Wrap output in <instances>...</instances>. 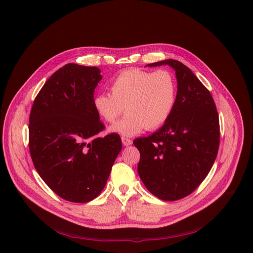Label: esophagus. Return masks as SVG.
I'll return each mask as SVG.
<instances>
[{"label":"esophagus","mask_w":253,"mask_h":253,"mask_svg":"<svg viewBox=\"0 0 253 253\" xmlns=\"http://www.w3.org/2000/svg\"><path fill=\"white\" fill-rule=\"evenodd\" d=\"M122 142H123V145L124 146H130V145H132V140H131L130 138H127V137H122Z\"/></svg>","instance_id":"obj_1"}]
</instances>
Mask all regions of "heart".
I'll return each mask as SVG.
<instances>
[{
  "label": "heart",
  "mask_w": 253,
  "mask_h": 253,
  "mask_svg": "<svg viewBox=\"0 0 253 253\" xmlns=\"http://www.w3.org/2000/svg\"><path fill=\"white\" fill-rule=\"evenodd\" d=\"M111 93L94 96L95 112L105 122L113 123L125 107L127 114L109 127V131L133 136L167 122L177 102V82L168 70L129 69L113 81Z\"/></svg>",
  "instance_id": "1"
}]
</instances>
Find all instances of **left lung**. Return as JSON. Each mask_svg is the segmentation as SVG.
I'll list each match as a JSON object with an SVG mask.
<instances>
[{
    "mask_svg": "<svg viewBox=\"0 0 253 253\" xmlns=\"http://www.w3.org/2000/svg\"><path fill=\"white\" fill-rule=\"evenodd\" d=\"M169 65L177 78V102L166 123L148 137L134 139L140 153L137 171L147 189L162 201L193 192L212 169L219 148V118L212 95L184 64Z\"/></svg>",
    "mask_w": 253,
    "mask_h": 253,
    "instance_id": "obj_1",
    "label": "left lung"
}]
</instances>
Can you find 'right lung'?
Listing matches in <instances>:
<instances>
[{
	"label": "right lung",
	"instance_id": "right-lung-1",
	"mask_svg": "<svg viewBox=\"0 0 253 253\" xmlns=\"http://www.w3.org/2000/svg\"><path fill=\"white\" fill-rule=\"evenodd\" d=\"M100 73L97 67L63 66L42 86L30 115L35 169L54 193L72 203H87L100 194L122 150L118 134L98 136L104 125L93 98Z\"/></svg>",
	"mask_w": 253,
	"mask_h": 253
}]
</instances>
